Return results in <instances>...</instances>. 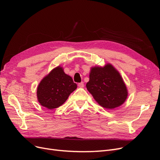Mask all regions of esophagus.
<instances>
[{"label":"esophagus","instance_id":"1","mask_svg":"<svg viewBox=\"0 0 160 160\" xmlns=\"http://www.w3.org/2000/svg\"><path fill=\"white\" fill-rule=\"evenodd\" d=\"M78 86L80 88H84V83H83V82H81V83H79L78 84Z\"/></svg>","mask_w":160,"mask_h":160}]
</instances>
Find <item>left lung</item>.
Wrapping results in <instances>:
<instances>
[{
	"label": "left lung",
	"instance_id": "obj_1",
	"mask_svg": "<svg viewBox=\"0 0 160 160\" xmlns=\"http://www.w3.org/2000/svg\"><path fill=\"white\" fill-rule=\"evenodd\" d=\"M87 89L101 107L113 109L122 105L128 92L122 76L109 63L91 67Z\"/></svg>",
	"mask_w": 160,
	"mask_h": 160
}]
</instances>
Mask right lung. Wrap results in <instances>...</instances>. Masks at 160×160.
Instances as JSON below:
<instances>
[{"instance_id":"obj_1","label":"right lung","mask_w":160,"mask_h":160,"mask_svg":"<svg viewBox=\"0 0 160 160\" xmlns=\"http://www.w3.org/2000/svg\"><path fill=\"white\" fill-rule=\"evenodd\" d=\"M71 77L65 73L63 69L58 66L43 78L37 91L39 103L49 109L59 108L77 89Z\"/></svg>"}]
</instances>
